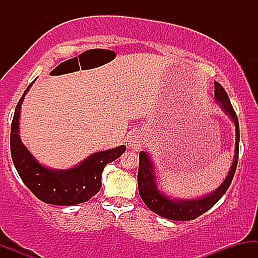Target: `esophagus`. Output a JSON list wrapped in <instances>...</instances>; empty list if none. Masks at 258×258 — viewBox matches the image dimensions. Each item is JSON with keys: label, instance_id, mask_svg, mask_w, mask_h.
Wrapping results in <instances>:
<instances>
[{"label": "esophagus", "instance_id": "34e87169", "mask_svg": "<svg viewBox=\"0 0 258 258\" xmlns=\"http://www.w3.org/2000/svg\"><path fill=\"white\" fill-rule=\"evenodd\" d=\"M144 144V139L141 137V136H133V137L130 139V146L135 149H139Z\"/></svg>", "mask_w": 258, "mask_h": 258}]
</instances>
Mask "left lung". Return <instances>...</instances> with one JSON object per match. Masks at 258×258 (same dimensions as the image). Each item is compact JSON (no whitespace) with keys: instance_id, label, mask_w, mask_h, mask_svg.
Returning a JSON list of instances; mask_svg holds the SVG:
<instances>
[{"instance_id":"left-lung-1","label":"left lung","mask_w":258,"mask_h":258,"mask_svg":"<svg viewBox=\"0 0 258 258\" xmlns=\"http://www.w3.org/2000/svg\"><path fill=\"white\" fill-rule=\"evenodd\" d=\"M215 99L221 103L222 109L232 117L235 123V158H234L233 165L230 167L229 173L223 183L218 186L212 194L206 195V197L200 198V199L194 200H174L167 198L166 195L160 193L158 186L155 183V177H154L153 164L150 161L149 155L147 153H139V168H138V190L142 200L144 204L155 212L156 215L161 217L167 218V220L173 221H190L195 220L206 211H209L212 206L217 203L218 200L223 197L227 189L229 188L230 183L235 173L236 165H238L239 159V138H240V132H239V121L234 111L232 104H230L229 97L224 88L215 81Z\"/></svg>"}]
</instances>
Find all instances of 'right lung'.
Segmentation results:
<instances>
[{
  "label": "right lung",
  "instance_id": "add662e5",
  "mask_svg": "<svg viewBox=\"0 0 258 258\" xmlns=\"http://www.w3.org/2000/svg\"><path fill=\"white\" fill-rule=\"evenodd\" d=\"M31 85L18 102L11 126V155L17 172L25 185L40 200L53 205L70 206L88 201L102 186V172L105 165L116 160L126 150V146L92 154L85 161L70 170H51L42 166L20 142L19 114L23 99Z\"/></svg>",
  "mask_w": 258,
  "mask_h": 258
}]
</instances>
